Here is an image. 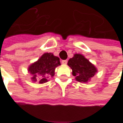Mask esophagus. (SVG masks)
Returning <instances> with one entry per match:
<instances>
[{
	"instance_id": "34e87169",
	"label": "esophagus",
	"mask_w": 123,
	"mask_h": 123,
	"mask_svg": "<svg viewBox=\"0 0 123 123\" xmlns=\"http://www.w3.org/2000/svg\"><path fill=\"white\" fill-rule=\"evenodd\" d=\"M68 63V60H62V64H66Z\"/></svg>"
}]
</instances>
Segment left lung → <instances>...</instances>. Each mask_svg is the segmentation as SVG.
Returning a JSON list of instances; mask_svg holds the SVG:
<instances>
[{
  "label": "left lung",
  "instance_id": "1",
  "mask_svg": "<svg viewBox=\"0 0 123 123\" xmlns=\"http://www.w3.org/2000/svg\"><path fill=\"white\" fill-rule=\"evenodd\" d=\"M68 65L73 70V75L80 83H87L97 73V68L83 55L74 54L68 62Z\"/></svg>",
  "mask_w": 123,
  "mask_h": 123
}]
</instances>
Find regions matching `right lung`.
I'll return each instance as SVG.
<instances>
[{
	"label": "right lung",
	"mask_w": 123,
	"mask_h": 123,
	"mask_svg": "<svg viewBox=\"0 0 123 123\" xmlns=\"http://www.w3.org/2000/svg\"><path fill=\"white\" fill-rule=\"evenodd\" d=\"M61 65L59 58L52 53H46L37 62L29 66L28 71L32 74L31 80L39 83L47 82L55 74V68Z\"/></svg>",
	"instance_id": "obj_1"
}]
</instances>
